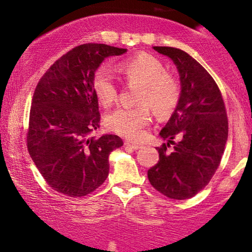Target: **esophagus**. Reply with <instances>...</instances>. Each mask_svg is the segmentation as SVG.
<instances>
[{
    "mask_svg": "<svg viewBox=\"0 0 252 252\" xmlns=\"http://www.w3.org/2000/svg\"><path fill=\"white\" fill-rule=\"evenodd\" d=\"M124 144H126V146L128 147V148H131V149H135V150L136 149H140L141 147H142L140 143L131 142V141H126V143H124Z\"/></svg>",
    "mask_w": 252,
    "mask_h": 252,
    "instance_id": "obj_1",
    "label": "esophagus"
}]
</instances>
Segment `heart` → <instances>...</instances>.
Here are the masks:
<instances>
[{"label": "heart", "mask_w": 252, "mask_h": 252, "mask_svg": "<svg viewBox=\"0 0 252 252\" xmlns=\"http://www.w3.org/2000/svg\"><path fill=\"white\" fill-rule=\"evenodd\" d=\"M118 71L129 84H140L135 108H117L106 117L111 131L128 138H138L152 120V110L158 117H168L178 108L181 99V84L158 58L147 53L123 60ZM92 89L102 105H111L118 96L117 84L106 66H99L92 74Z\"/></svg>", "instance_id": "1"}]
</instances>
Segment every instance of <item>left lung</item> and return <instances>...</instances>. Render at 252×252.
<instances>
[{
  "instance_id": "left-lung-1",
  "label": "left lung",
  "mask_w": 252,
  "mask_h": 252,
  "mask_svg": "<svg viewBox=\"0 0 252 252\" xmlns=\"http://www.w3.org/2000/svg\"><path fill=\"white\" fill-rule=\"evenodd\" d=\"M173 60L181 84V99L160 136L158 162L148 170L150 185L163 195L184 200L198 194L215 175L224 154L228 123L220 90L215 79L189 53L154 46ZM179 138L174 143V138ZM174 144L169 153L166 148Z\"/></svg>"
}]
</instances>
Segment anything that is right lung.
<instances>
[{
  "instance_id": "add662e5",
  "label": "right lung",
  "mask_w": 252,
  "mask_h": 252,
  "mask_svg": "<svg viewBox=\"0 0 252 252\" xmlns=\"http://www.w3.org/2000/svg\"><path fill=\"white\" fill-rule=\"evenodd\" d=\"M126 48L84 43L60 57L37 83L32 99L27 148L46 182L80 198L109 175V155L123 146L117 135H92L99 128L92 74L105 58Z\"/></svg>"
}]
</instances>
